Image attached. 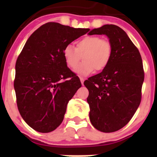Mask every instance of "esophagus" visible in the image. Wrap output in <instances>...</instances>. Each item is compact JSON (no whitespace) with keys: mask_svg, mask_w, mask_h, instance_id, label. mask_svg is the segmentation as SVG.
Listing matches in <instances>:
<instances>
[{"mask_svg":"<svg viewBox=\"0 0 157 157\" xmlns=\"http://www.w3.org/2000/svg\"><path fill=\"white\" fill-rule=\"evenodd\" d=\"M80 81H81V83H82V85H83V82H84L85 79L83 78V77H80Z\"/></svg>","mask_w":157,"mask_h":157,"instance_id":"1","label":"esophagus"}]
</instances>
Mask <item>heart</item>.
Wrapping results in <instances>:
<instances>
[{
    "label": "heart",
    "mask_w": 157,
    "mask_h": 157,
    "mask_svg": "<svg viewBox=\"0 0 157 157\" xmlns=\"http://www.w3.org/2000/svg\"><path fill=\"white\" fill-rule=\"evenodd\" d=\"M112 53V45L109 40L91 35L77 41L76 48L71 44L66 45L63 56L66 65L71 68L76 67L82 58L83 62L77 66L75 71L86 76L94 70L103 71L110 63Z\"/></svg>",
    "instance_id": "obj_1"
}]
</instances>
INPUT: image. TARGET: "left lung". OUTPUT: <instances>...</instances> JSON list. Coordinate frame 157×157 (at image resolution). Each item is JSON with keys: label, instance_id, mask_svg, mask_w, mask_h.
<instances>
[{"label": "left lung", "instance_id": "left-lung-1", "mask_svg": "<svg viewBox=\"0 0 157 157\" xmlns=\"http://www.w3.org/2000/svg\"><path fill=\"white\" fill-rule=\"evenodd\" d=\"M89 35H105L113 48L109 66L84 82L89 92L90 121L98 131L114 132L127 125L141 102L142 57L126 32L116 25L94 29Z\"/></svg>", "mask_w": 157, "mask_h": 157}]
</instances>
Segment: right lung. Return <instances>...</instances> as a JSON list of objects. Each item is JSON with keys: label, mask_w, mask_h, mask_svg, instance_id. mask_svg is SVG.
Returning a JSON list of instances; mask_svg holds the SVG:
<instances>
[{"label": "right lung", "mask_w": 157, "mask_h": 157, "mask_svg": "<svg viewBox=\"0 0 157 157\" xmlns=\"http://www.w3.org/2000/svg\"><path fill=\"white\" fill-rule=\"evenodd\" d=\"M89 31L49 22L27 40L16 61L14 88L19 112L34 130L51 132L63 120L68 101L82 85L63 51Z\"/></svg>", "instance_id": "add662e5"}]
</instances>
